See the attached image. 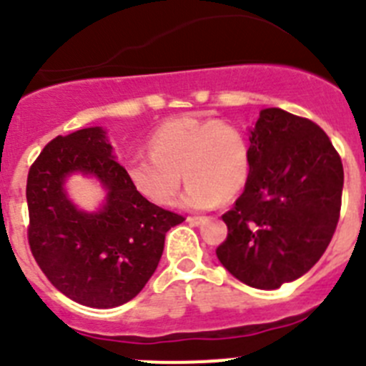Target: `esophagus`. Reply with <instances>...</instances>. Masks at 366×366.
Segmentation results:
<instances>
[{
    "instance_id": "34e87169",
    "label": "esophagus",
    "mask_w": 366,
    "mask_h": 366,
    "mask_svg": "<svg viewBox=\"0 0 366 366\" xmlns=\"http://www.w3.org/2000/svg\"><path fill=\"white\" fill-rule=\"evenodd\" d=\"M187 221H189L190 226H199V224H203V222L207 221V219H204V217H197V215H190V217H187Z\"/></svg>"
}]
</instances>
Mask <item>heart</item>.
Instances as JSON below:
<instances>
[{"label":"heart","instance_id":"b5f03b06","mask_svg":"<svg viewBox=\"0 0 366 366\" xmlns=\"http://www.w3.org/2000/svg\"><path fill=\"white\" fill-rule=\"evenodd\" d=\"M149 151L127 159L125 174L133 189L158 207L174 204L181 173L189 183L183 207L208 210L239 196L252 172L248 137L224 120L187 114L163 122L149 138Z\"/></svg>","mask_w":366,"mask_h":366}]
</instances>
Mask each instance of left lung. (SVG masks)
<instances>
[{
    "label": "left lung",
    "instance_id": "obj_1",
    "mask_svg": "<svg viewBox=\"0 0 366 366\" xmlns=\"http://www.w3.org/2000/svg\"><path fill=\"white\" fill-rule=\"evenodd\" d=\"M252 172L222 215V266L246 285L277 290L307 273L336 232L342 158L320 125L278 107L260 111L249 131Z\"/></svg>",
    "mask_w": 366,
    "mask_h": 366
}]
</instances>
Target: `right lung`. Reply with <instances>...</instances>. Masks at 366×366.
<instances>
[{"label": "right lung", "instance_id": "1", "mask_svg": "<svg viewBox=\"0 0 366 366\" xmlns=\"http://www.w3.org/2000/svg\"><path fill=\"white\" fill-rule=\"evenodd\" d=\"M73 172L97 177L108 190L99 212L67 199L64 181ZM26 203L41 271L62 295L97 309L133 300L158 267L165 233L185 221L133 189L102 127L54 138L30 167Z\"/></svg>", "mask_w": 366, "mask_h": 366}]
</instances>
